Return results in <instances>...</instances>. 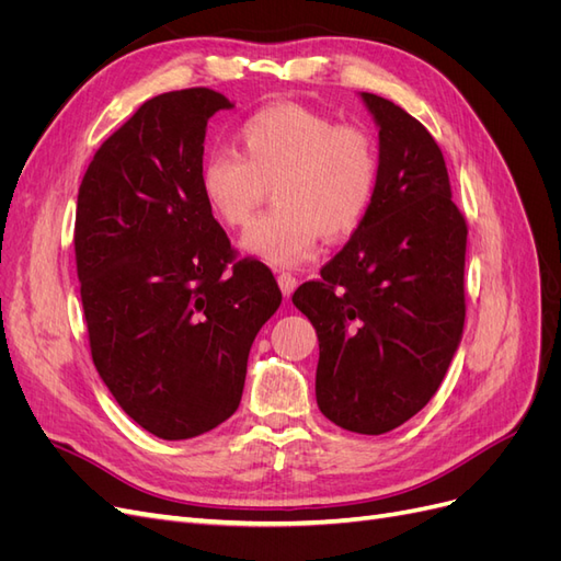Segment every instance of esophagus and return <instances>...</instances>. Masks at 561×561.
I'll use <instances>...</instances> for the list:
<instances>
[{"label": "esophagus", "instance_id": "obj_1", "mask_svg": "<svg viewBox=\"0 0 561 561\" xmlns=\"http://www.w3.org/2000/svg\"><path fill=\"white\" fill-rule=\"evenodd\" d=\"M278 287H280L283 297H290L295 293V287H297V278L293 274H280L278 276Z\"/></svg>", "mask_w": 561, "mask_h": 561}]
</instances>
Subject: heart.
Returning a JSON list of instances; mask_svg holds the SVG:
<instances>
[{
  "mask_svg": "<svg viewBox=\"0 0 561 561\" xmlns=\"http://www.w3.org/2000/svg\"><path fill=\"white\" fill-rule=\"evenodd\" d=\"M236 151L201 161L198 192L219 225L245 227L268 184L278 208L260 217L241 241L254 260L295 266L320 236L342 239L365 217L375 196L379 157L358 126L293 103L254 112L236 133Z\"/></svg>",
  "mask_w": 561,
  "mask_h": 561,
  "instance_id": "b5f03b06",
  "label": "heart"
}]
</instances>
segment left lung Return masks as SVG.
<instances>
[{"mask_svg": "<svg viewBox=\"0 0 561 561\" xmlns=\"http://www.w3.org/2000/svg\"><path fill=\"white\" fill-rule=\"evenodd\" d=\"M358 95L379 128L375 196L293 304L318 334L320 412L381 435L428 404L461 344L468 229L433 135L390 100Z\"/></svg>", "mask_w": 561, "mask_h": 561, "instance_id": "left-lung-1", "label": "left lung"}]
</instances>
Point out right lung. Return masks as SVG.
<instances>
[{"instance_id": "right-lung-1", "label": "right lung", "mask_w": 561, "mask_h": 561, "mask_svg": "<svg viewBox=\"0 0 561 561\" xmlns=\"http://www.w3.org/2000/svg\"><path fill=\"white\" fill-rule=\"evenodd\" d=\"M210 89L147 100L95 151L77 196L75 252L91 355L151 435L217 428L243 396L254 336L280 307L260 262L233 250L198 192Z\"/></svg>"}]
</instances>
